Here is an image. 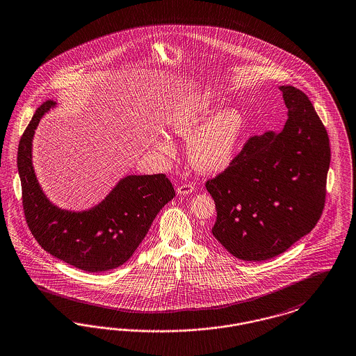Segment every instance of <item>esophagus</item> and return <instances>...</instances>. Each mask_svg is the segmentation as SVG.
<instances>
[{"label": "esophagus", "mask_w": 356, "mask_h": 356, "mask_svg": "<svg viewBox=\"0 0 356 356\" xmlns=\"http://www.w3.org/2000/svg\"><path fill=\"white\" fill-rule=\"evenodd\" d=\"M177 193L180 195H188V193H192L195 192V185L191 184V183H185V184H180L177 186Z\"/></svg>", "instance_id": "34e87169"}]
</instances>
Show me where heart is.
Masks as SVG:
<instances>
[{
	"label": "heart",
	"instance_id": "obj_1",
	"mask_svg": "<svg viewBox=\"0 0 356 356\" xmlns=\"http://www.w3.org/2000/svg\"><path fill=\"white\" fill-rule=\"evenodd\" d=\"M216 108L213 95L196 92L173 100L164 114V122L173 134L191 138L188 156L192 165L201 172L227 168L243 131V116L237 108L221 110L209 120ZM155 144L165 155H172L175 151L173 143L165 135H159Z\"/></svg>",
	"mask_w": 356,
	"mask_h": 356
}]
</instances>
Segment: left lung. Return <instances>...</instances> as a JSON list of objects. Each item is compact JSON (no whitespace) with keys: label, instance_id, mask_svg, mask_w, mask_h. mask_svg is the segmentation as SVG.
<instances>
[{"label":"left lung","instance_id":"8db88e82","mask_svg":"<svg viewBox=\"0 0 356 356\" xmlns=\"http://www.w3.org/2000/svg\"><path fill=\"white\" fill-rule=\"evenodd\" d=\"M289 119L280 134L252 136L205 186L216 204L212 233L230 254L264 261L310 233L326 201L327 131L309 97L280 87Z\"/></svg>","mask_w":356,"mask_h":356}]
</instances>
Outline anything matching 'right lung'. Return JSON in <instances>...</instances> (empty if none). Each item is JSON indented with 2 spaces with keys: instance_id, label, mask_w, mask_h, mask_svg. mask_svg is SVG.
Listing matches in <instances>:
<instances>
[{
  "instance_id": "obj_1",
  "label": "right lung",
  "mask_w": 356,
  "mask_h": 356,
  "mask_svg": "<svg viewBox=\"0 0 356 356\" xmlns=\"http://www.w3.org/2000/svg\"><path fill=\"white\" fill-rule=\"evenodd\" d=\"M53 106L49 99L35 110L18 145L26 224L51 256L81 270H111L134 254L160 209L175 197L173 185L164 173L127 176L91 211H60L44 197L31 165L34 129Z\"/></svg>"
}]
</instances>
